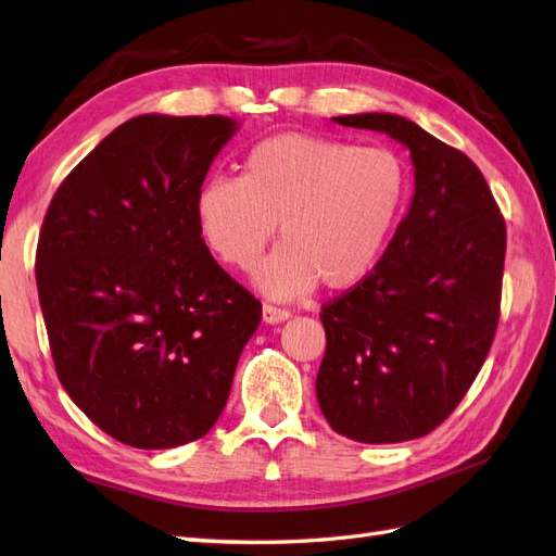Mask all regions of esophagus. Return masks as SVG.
Instances as JSON below:
<instances>
[{"label":"esophagus","instance_id":"34e87169","mask_svg":"<svg viewBox=\"0 0 556 556\" xmlns=\"http://www.w3.org/2000/svg\"><path fill=\"white\" fill-rule=\"evenodd\" d=\"M288 318H290V311H285V308L268 306V304H264V308H262V320L266 325H278V323H285Z\"/></svg>","mask_w":556,"mask_h":556}]
</instances>
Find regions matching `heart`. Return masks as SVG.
<instances>
[{
	"mask_svg": "<svg viewBox=\"0 0 556 556\" xmlns=\"http://www.w3.org/2000/svg\"><path fill=\"white\" fill-rule=\"evenodd\" d=\"M407 189V166L386 147L278 132L250 149L241 177H205L191 215L207 252L241 271L280 224L282 245L252 280L266 296L294 299L318 282L334 292L363 282L381 260Z\"/></svg>",
	"mask_w": 556,
	"mask_h": 556,
	"instance_id": "1",
	"label": "heart"
}]
</instances>
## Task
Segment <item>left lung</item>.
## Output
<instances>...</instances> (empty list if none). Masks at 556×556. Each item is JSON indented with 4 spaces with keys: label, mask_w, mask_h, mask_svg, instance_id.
Wrapping results in <instances>:
<instances>
[{
    "label": "left lung",
    "mask_w": 556,
    "mask_h": 556,
    "mask_svg": "<svg viewBox=\"0 0 556 556\" xmlns=\"http://www.w3.org/2000/svg\"><path fill=\"white\" fill-rule=\"evenodd\" d=\"M334 124L409 149L414 193L374 271L320 313L327 351L318 404L343 438H424L456 409L496 334L505 222L484 175L458 149L397 114Z\"/></svg>",
    "instance_id": "1"
}]
</instances>
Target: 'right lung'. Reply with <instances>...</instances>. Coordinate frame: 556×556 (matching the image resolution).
Listing matches in <instances>:
<instances>
[{
    "instance_id": "obj_1",
    "label": "right lung",
    "mask_w": 556,
    "mask_h": 556,
    "mask_svg": "<svg viewBox=\"0 0 556 556\" xmlns=\"http://www.w3.org/2000/svg\"><path fill=\"white\" fill-rule=\"evenodd\" d=\"M238 128L219 114L132 116L65 177L43 217L37 290L58 379L128 446L203 438L262 320L191 215Z\"/></svg>"
}]
</instances>
